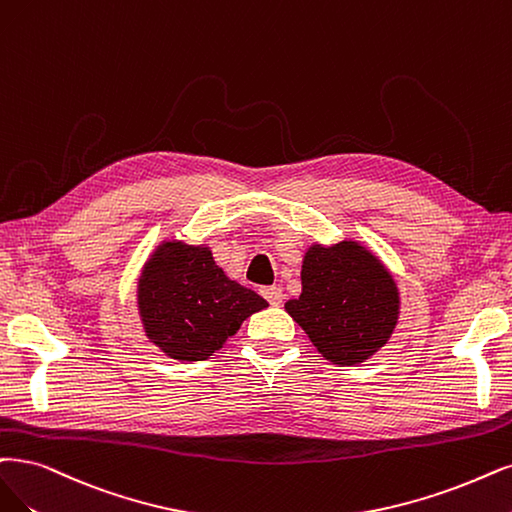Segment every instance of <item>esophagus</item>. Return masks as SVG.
I'll return each instance as SVG.
<instances>
[{
    "mask_svg": "<svg viewBox=\"0 0 512 512\" xmlns=\"http://www.w3.org/2000/svg\"><path fill=\"white\" fill-rule=\"evenodd\" d=\"M261 295L266 297L272 306H280V304H282V299H285V293H282V289H280V287H276V285H272V287H263V289H261Z\"/></svg>",
    "mask_w": 512,
    "mask_h": 512,
    "instance_id": "1",
    "label": "esophagus"
}]
</instances>
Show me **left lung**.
Here are the masks:
<instances>
[{
	"label": "left lung",
	"instance_id": "obj_1",
	"mask_svg": "<svg viewBox=\"0 0 512 512\" xmlns=\"http://www.w3.org/2000/svg\"><path fill=\"white\" fill-rule=\"evenodd\" d=\"M285 310L314 348L337 367L380 352L399 325L401 291L373 249L354 238L312 242L301 261V295Z\"/></svg>",
	"mask_w": 512,
	"mask_h": 512
}]
</instances>
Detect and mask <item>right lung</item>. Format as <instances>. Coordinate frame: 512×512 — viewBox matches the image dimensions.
I'll return each mask as SVG.
<instances>
[{
	"instance_id": "obj_1",
	"label": "right lung",
	"mask_w": 512,
	"mask_h": 512,
	"mask_svg": "<svg viewBox=\"0 0 512 512\" xmlns=\"http://www.w3.org/2000/svg\"><path fill=\"white\" fill-rule=\"evenodd\" d=\"M268 306L227 278L208 244L162 240L137 278V310L149 344L179 363L206 361L251 314Z\"/></svg>"
}]
</instances>
